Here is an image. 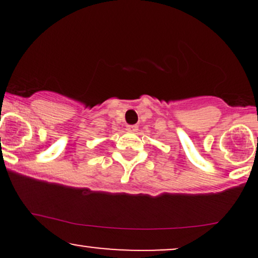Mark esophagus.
<instances>
[{"mask_svg":"<svg viewBox=\"0 0 258 258\" xmlns=\"http://www.w3.org/2000/svg\"><path fill=\"white\" fill-rule=\"evenodd\" d=\"M127 131H128V132H137L138 131V126L137 125H128V126H127Z\"/></svg>","mask_w":258,"mask_h":258,"instance_id":"obj_1","label":"esophagus"}]
</instances>
